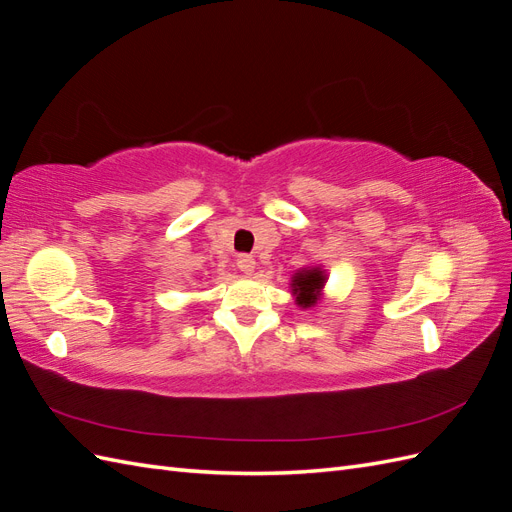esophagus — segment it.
Listing matches in <instances>:
<instances>
[{
    "instance_id": "esophagus-1",
    "label": "esophagus",
    "mask_w": 512,
    "mask_h": 512,
    "mask_svg": "<svg viewBox=\"0 0 512 512\" xmlns=\"http://www.w3.org/2000/svg\"><path fill=\"white\" fill-rule=\"evenodd\" d=\"M237 267L243 271V273H254V269H256V260L252 258V256H247V254H241L239 258H237Z\"/></svg>"
}]
</instances>
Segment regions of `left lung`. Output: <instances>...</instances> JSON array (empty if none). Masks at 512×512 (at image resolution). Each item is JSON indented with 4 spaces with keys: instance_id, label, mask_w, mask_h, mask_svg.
Returning a JSON list of instances; mask_svg holds the SVG:
<instances>
[{
    "instance_id": "8db88e82",
    "label": "left lung",
    "mask_w": 512,
    "mask_h": 512,
    "mask_svg": "<svg viewBox=\"0 0 512 512\" xmlns=\"http://www.w3.org/2000/svg\"><path fill=\"white\" fill-rule=\"evenodd\" d=\"M327 284V271L322 267H303L290 277V292L299 307H316L322 299V288Z\"/></svg>"
}]
</instances>
